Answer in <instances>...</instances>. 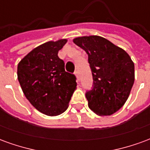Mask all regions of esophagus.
<instances>
[{
    "label": "esophagus",
    "instance_id": "esophagus-1",
    "mask_svg": "<svg viewBox=\"0 0 150 150\" xmlns=\"http://www.w3.org/2000/svg\"><path fill=\"white\" fill-rule=\"evenodd\" d=\"M75 75H76V77L79 79V70H76L75 71Z\"/></svg>",
    "mask_w": 150,
    "mask_h": 150
}]
</instances>
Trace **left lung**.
Here are the masks:
<instances>
[{
	"label": "left lung",
	"mask_w": 150,
	"mask_h": 150,
	"mask_svg": "<svg viewBox=\"0 0 150 150\" xmlns=\"http://www.w3.org/2000/svg\"><path fill=\"white\" fill-rule=\"evenodd\" d=\"M73 42L86 51L92 74L91 90L86 91L88 107L100 116L119 110L134 83V63L127 53L100 36L76 38Z\"/></svg>",
	"instance_id": "8db88e82"
}]
</instances>
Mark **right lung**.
Instances as JSON below:
<instances>
[{
  "label": "right lung",
  "mask_w": 150,
  "mask_h": 150,
  "mask_svg": "<svg viewBox=\"0 0 150 150\" xmlns=\"http://www.w3.org/2000/svg\"><path fill=\"white\" fill-rule=\"evenodd\" d=\"M67 39L47 42L21 60L18 79L23 93L37 110L57 116L67 110L76 88V77L65 71L58 56Z\"/></svg>",
  "instance_id": "obj_1"
}]
</instances>
